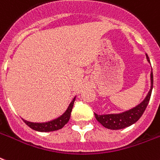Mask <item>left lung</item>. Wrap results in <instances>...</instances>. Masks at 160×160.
Wrapping results in <instances>:
<instances>
[{
  "label": "left lung",
  "instance_id": "8db88e82",
  "mask_svg": "<svg viewBox=\"0 0 160 160\" xmlns=\"http://www.w3.org/2000/svg\"><path fill=\"white\" fill-rule=\"evenodd\" d=\"M146 58H147L148 63H150L148 54H146ZM150 81V90L147 94L146 97L143 99V101L140 102L139 104L137 105L136 107L120 113H111V114H102V115H98L96 113H94L96 120L98 121L102 126H104L106 128L112 129V130L125 128L127 127L131 126V125L135 123L142 117L146 107L148 106V102H149V100H150L153 85V69H151Z\"/></svg>",
  "mask_w": 160,
  "mask_h": 160
}]
</instances>
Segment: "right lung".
<instances>
[{
    "label": "right lung",
    "instance_id": "right-lung-1",
    "mask_svg": "<svg viewBox=\"0 0 160 160\" xmlns=\"http://www.w3.org/2000/svg\"><path fill=\"white\" fill-rule=\"evenodd\" d=\"M75 97L76 96H75L72 100V102L69 103V107L66 109V111L62 115L58 117L55 119L48 121V122H28V121L25 120V119H22L23 122L29 128H31L32 129L38 132H52L61 129L69 122L70 114H71L72 112V108H73L74 102L75 101Z\"/></svg>",
    "mask_w": 160,
    "mask_h": 160
}]
</instances>
